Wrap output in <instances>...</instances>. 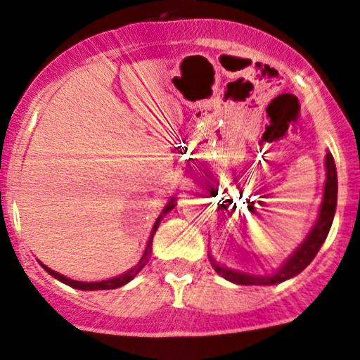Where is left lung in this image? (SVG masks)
Masks as SVG:
<instances>
[{
    "instance_id": "1",
    "label": "left lung",
    "mask_w": 360,
    "mask_h": 360,
    "mask_svg": "<svg viewBox=\"0 0 360 360\" xmlns=\"http://www.w3.org/2000/svg\"><path fill=\"white\" fill-rule=\"evenodd\" d=\"M324 168H326V181H324L323 200H321L318 218H316L314 225H312L307 237L304 238V242L285 259L283 264H281L276 271H273L271 274H252L245 271H237V269L223 266L221 262L216 261V259L210 254V261L212 268H214V271L221 274L225 280L237 285H276L297 276L300 271H304V269L311 264L312 259L316 257V254L319 252L324 240H326L336 211L338 179H336V166L331 153H326V158H324Z\"/></svg>"
}]
</instances>
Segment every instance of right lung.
<instances>
[{"instance_id":"right-lung-1","label":"right lung","mask_w":360,"mask_h":360,"mask_svg":"<svg viewBox=\"0 0 360 360\" xmlns=\"http://www.w3.org/2000/svg\"><path fill=\"white\" fill-rule=\"evenodd\" d=\"M175 200H176L175 197H169V200H168V202H166L165 210L161 211L160 216H158L156 223H154L153 230H150L149 240H148V245H146V249H144V254H142V257L139 259L137 264H135L134 268H130L129 271H125L123 274H120V276L108 278V280H103V281H77V280H72V278L63 276V274L53 271L51 268H48V266H46V264H42L41 261H39V264L42 266V268L46 269V271L51 274L53 278H56V280H60L61 283L68 285V287L77 288V290H113V288L123 287V285H127V283H129V281H132L134 278L139 274V271H141V269L144 268L146 264H148V261H149V257H150V252H153V237H154V233H156L158 226H160L161 219H163V216L166 214V212H169V211L173 210V207H175V204H176Z\"/></svg>"}]
</instances>
